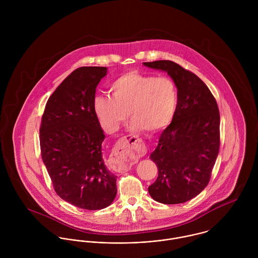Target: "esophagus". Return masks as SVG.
I'll return each mask as SVG.
<instances>
[{
    "mask_svg": "<svg viewBox=\"0 0 258 258\" xmlns=\"http://www.w3.org/2000/svg\"><path fill=\"white\" fill-rule=\"evenodd\" d=\"M134 147L130 144L127 138H122L114 148L110 158L109 164L118 172H127L131 169L133 164Z\"/></svg>",
    "mask_w": 258,
    "mask_h": 258,
    "instance_id": "1",
    "label": "esophagus"
}]
</instances>
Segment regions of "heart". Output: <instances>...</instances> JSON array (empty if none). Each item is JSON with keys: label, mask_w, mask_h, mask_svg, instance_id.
<instances>
[{"label": "heart", "mask_w": 258, "mask_h": 258, "mask_svg": "<svg viewBox=\"0 0 258 258\" xmlns=\"http://www.w3.org/2000/svg\"><path fill=\"white\" fill-rule=\"evenodd\" d=\"M112 97L96 96L93 110L107 133H115L128 118L132 128L156 133L172 121L178 104L175 82L168 76H153L129 72L109 86Z\"/></svg>", "instance_id": "heart-1"}]
</instances>
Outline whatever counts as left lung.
Masks as SVG:
<instances>
[{
	"mask_svg": "<svg viewBox=\"0 0 258 258\" xmlns=\"http://www.w3.org/2000/svg\"><path fill=\"white\" fill-rule=\"evenodd\" d=\"M169 74L178 88V104L171 124L150 155L158 178L150 196L165 205L187 202L210 182L220 151V110L205 82L171 60L144 62Z\"/></svg>",
	"mask_w": 258,
	"mask_h": 258,
	"instance_id": "8db88e82",
	"label": "left lung"
}]
</instances>
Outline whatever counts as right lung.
<instances>
[{"label": "right lung", "mask_w": 258, "mask_h": 258, "mask_svg": "<svg viewBox=\"0 0 258 258\" xmlns=\"http://www.w3.org/2000/svg\"><path fill=\"white\" fill-rule=\"evenodd\" d=\"M106 74L103 67L73 72L48 98L39 128L41 158L54 190L89 211L108 207L117 194V176L102 158L105 135L93 110L96 87Z\"/></svg>", "instance_id": "right-lung-1"}]
</instances>
